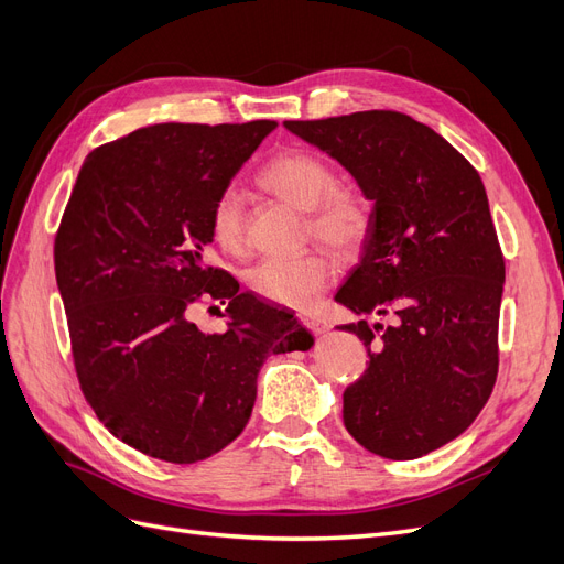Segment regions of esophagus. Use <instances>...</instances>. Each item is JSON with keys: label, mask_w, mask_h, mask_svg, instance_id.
Returning a JSON list of instances; mask_svg holds the SVG:
<instances>
[{"label": "esophagus", "mask_w": 564, "mask_h": 564, "mask_svg": "<svg viewBox=\"0 0 564 564\" xmlns=\"http://www.w3.org/2000/svg\"><path fill=\"white\" fill-rule=\"evenodd\" d=\"M302 325H306L311 332H316V335H323V332H327V323L314 314H302L300 316Z\"/></svg>", "instance_id": "34e87169"}]
</instances>
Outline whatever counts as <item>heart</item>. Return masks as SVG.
Listing matches in <instances>:
<instances>
[{"label": "heart", "instance_id": "heart-1", "mask_svg": "<svg viewBox=\"0 0 564 564\" xmlns=\"http://www.w3.org/2000/svg\"><path fill=\"white\" fill-rule=\"evenodd\" d=\"M258 183L308 214L311 235L341 253L356 250L369 229L365 202L346 187H337V174L327 162L306 151H285L271 158L258 174ZM212 232L225 253L243 258L248 235L243 199L237 191L220 193L212 208ZM332 279V264L321 253L267 258L250 269L248 285L258 295L293 308H306Z\"/></svg>", "mask_w": 564, "mask_h": 564}]
</instances>
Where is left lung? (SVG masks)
Segmentation results:
<instances>
[{"instance_id": "1", "label": "left lung", "mask_w": 564, "mask_h": 564, "mask_svg": "<svg viewBox=\"0 0 564 564\" xmlns=\"http://www.w3.org/2000/svg\"><path fill=\"white\" fill-rule=\"evenodd\" d=\"M283 128L337 160L371 202L360 262L335 302L394 323L379 340L381 323L339 327L373 346L344 392V425L371 453L415 460L460 436L497 379L505 260L484 181L442 134L398 111Z\"/></svg>"}]
</instances>
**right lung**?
<instances>
[{
	"mask_svg": "<svg viewBox=\"0 0 564 564\" xmlns=\"http://www.w3.org/2000/svg\"><path fill=\"white\" fill-rule=\"evenodd\" d=\"M274 128L149 124L86 158L62 216L55 279L83 394L116 440L158 460L191 465L235 442L269 352L314 346L295 311L206 264L212 208ZM202 294L230 300L223 336L189 321Z\"/></svg>",
	"mask_w": 564,
	"mask_h": 564,
	"instance_id": "add662e5",
	"label": "right lung"
}]
</instances>
